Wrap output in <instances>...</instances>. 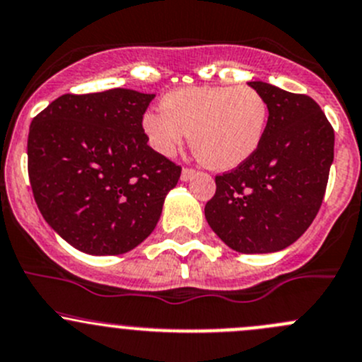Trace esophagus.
I'll return each instance as SVG.
<instances>
[{"instance_id": "obj_1", "label": "esophagus", "mask_w": 362, "mask_h": 362, "mask_svg": "<svg viewBox=\"0 0 362 362\" xmlns=\"http://www.w3.org/2000/svg\"><path fill=\"white\" fill-rule=\"evenodd\" d=\"M195 174H197L195 169H189V167H185V169H182V173H181V180L182 181H189L193 176H195Z\"/></svg>"}]
</instances>
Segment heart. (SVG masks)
<instances>
[{
	"label": "heart",
	"instance_id": "heart-1",
	"mask_svg": "<svg viewBox=\"0 0 362 362\" xmlns=\"http://www.w3.org/2000/svg\"><path fill=\"white\" fill-rule=\"evenodd\" d=\"M162 104L165 111L143 117L151 146L173 155L189 134L193 153L216 170L235 169L251 158L267 132V100L247 85L177 88Z\"/></svg>",
	"mask_w": 362,
	"mask_h": 362
}]
</instances>
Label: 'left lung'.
<instances>
[{
	"label": "left lung",
	"mask_w": 362,
	"mask_h": 362,
	"mask_svg": "<svg viewBox=\"0 0 362 362\" xmlns=\"http://www.w3.org/2000/svg\"><path fill=\"white\" fill-rule=\"evenodd\" d=\"M268 104L264 137L251 158L216 176L206 204L212 232L244 255L286 249L317 216L334 156V130L314 99L249 81Z\"/></svg>",
	"instance_id": "obj_1"
}]
</instances>
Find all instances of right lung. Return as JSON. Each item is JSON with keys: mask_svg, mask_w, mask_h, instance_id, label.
<instances>
[{"mask_svg": "<svg viewBox=\"0 0 362 362\" xmlns=\"http://www.w3.org/2000/svg\"><path fill=\"white\" fill-rule=\"evenodd\" d=\"M155 94H64L33 118L28 173L45 221L78 251L124 255L158 223L181 167L148 146Z\"/></svg>", "mask_w": 362, "mask_h": 362, "instance_id": "add662e5", "label": "right lung"}]
</instances>
